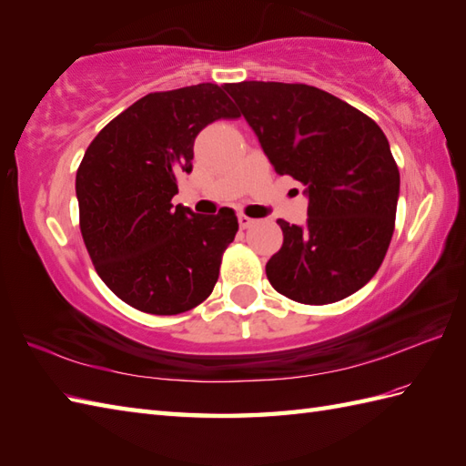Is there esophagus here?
<instances>
[{
	"label": "esophagus",
	"mask_w": 466,
	"mask_h": 466,
	"mask_svg": "<svg viewBox=\"0 0 466 466\" xmlns=\"http://www.w3.org/2000/svg\"><path fill=\"white\" fill-rule=\"evenodd\" d=\"M238 224H240V228H242V230H246V228H250V226H254V220H252V218H248V216H244V214H240V216H238Z\"/></svg>",
	"instance_id": "1"
}]
</instances>
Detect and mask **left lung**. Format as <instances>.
Here are the masks:
<instances>
[{
	"label": "left lung",
	"mask_w": 466,
	"mask_h": 466,
	"mask_svg": "<svg viewBox=\"0 0 466 466\" xmlns=\"http://www.w3.org/2000/svg\"><path fill=\"white\" fill-rule=\"evenodd\" d=\"M224 90L258 136L276 174L306 186L309 220H279L284 242L266 264L276 292L330 304L360 290L394 232L400 174L374 120L306 84L240 82Z\"/></svg>",
	"instance_id": "8db88e82"
}]
</instances>
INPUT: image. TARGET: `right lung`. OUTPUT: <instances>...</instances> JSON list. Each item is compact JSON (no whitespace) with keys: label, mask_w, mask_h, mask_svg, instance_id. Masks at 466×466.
<instances>
[{"label":"right lung","mask_w":466,"mask_h":466,"mask_svg":"<svg viewBox=\"0 0 466 466\" xmlns=\"http://www.w3.org/2000/svg\"><path fill=\"white\" fill-rule=\"evenodd\" d=\"M220 117H240L216 84L154 92L87 146L76 174L80 230L96 272L117 299L147 314L192 310L212 294L238 218L174 206L176 176L192 172L194 140Z\"/></svg>","instance_id":"obj_1"}]
</instances>
